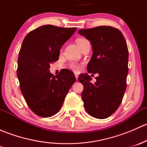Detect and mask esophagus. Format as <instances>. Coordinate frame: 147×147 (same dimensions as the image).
Wrapping results in <instances>:
<instances>
[{
	"label": "esophagus",
	"instance_id": "obj_1",
	"mask_svg": "<svg viewBox=\"0 0 147 147\" xmlns=\"http://www.w3.org/2000/svg\"><path fill=\"white\" fill-rule=\"evenodd\" d=\"M75 78H76V80H78V74L75 73Z\"/></svg>",
	"mask_w": 147,
	"mask_h": 147
}]
</instances>
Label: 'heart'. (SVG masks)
Returning a JSON list of instances; mask_svg holds the SVG:
<instances>
[{
  "instance_id": "heart-1",
  "label": "heart",
  "mask_w": 147,
  "mask_h": 147,
  "mask_svg": "<svg viewBox=\"0 0 147 147\" xmlns=\"http://www.w3.org/2000/svg\"><path fill=\"white\" fill-rule=\"evenodd\" d=\"M84 40L85 39H83V38H79V39L77 40V43H78V45H79L80 42H81L82 41ZM69 68H70L71 69H72V70L78 72V71L80 70V65H78V63H71L70 64H69Z\"/></svg>"
}]
</instances>
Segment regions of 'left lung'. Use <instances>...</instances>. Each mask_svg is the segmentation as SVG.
Segmentation results:
<instances>
[{
  "mask_svg": "<svg viewBox=\"0 0 147 147\" xmlns=\"http://www.w3.org/2000/svg\"><path fill=\"white\" fill-rule=\"evenodd\" d=\"M78 33L91 42L92 55L87 65L89 73L98 74L96 81L87 73L78 80L83 84L82 99L90 115L105 119L112 115L121 104L128 74L129 52L124 35L110 26L82 29Z\"/></svg>",
  "mask_w": 147,
  "mask_h": 147,
  "instance_id": "1",
  "label": "left lung"
}]
</instances>
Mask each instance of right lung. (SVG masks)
Returning <instances> with one entry per match:
<instances>
[{
    "mask_svg": "<svg viewBox=\"0 0 147 147\" xmlns=\"http://www.w3.org/2000/svg\"><path fill=\"white\" fill-rule=\"evenodd\" d=\"M45 25L30 32L23 40L18 60L17 76L21 92L31 110L42 117L58 112L75 82L67 69L53 76L50 65L58 60L62 46L76 31Z\"/></svg>",
    "mask_w": 147,
    "mask_h": 147,
    "instance_id": "1",
    "label": "right lung"
}]
</instances>
